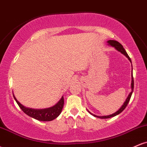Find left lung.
Instances as JSON below:
<instances>
[{
  "mask_svg": "<svg viewBox=\"0 0 147 147\" xmlns=\"http://www.w3.org/2000/svg\"><path fill=\"white\" fill-rule=\"evenodd\" d=\"M108 43V45H111L112 47H114L116 49V50H117V51L120 52L121 53L123 54V55H124V56L128 58V59H129L130 61V62L131 63V59H130V57H129V55H128V54L126 53V50H124V48H123V46L122 45L120 44V43H119V42L117 41H114V40H109V41H107ZM133 88H134V81H133V74H132V82H131V90H132V91H131V92L129 93V96H128V97L126 98L125 102L124 103V104L122 106V107L120 108V109H119L117 111H116L115 113L113 114L112 115H106V116H97V115H93L92 113H91L90 112H88L90 113L92 115L95 116V117H99V118H101V119H106V118H110V117H114V116L117 115L119 114L120 113H122L123 111L125 109V108L126 107V106H127L128 103L130 101V99H131V95H132V93H133Z\"/></svg>",
  "mask_w": 147,
  "mask_h": 147,
  "instance_id": "8db88e82",
  "label": "left lung"
}]
</instances>
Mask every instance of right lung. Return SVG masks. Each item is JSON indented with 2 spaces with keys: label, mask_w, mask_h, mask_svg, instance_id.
<instances>
[{
  "label": "right lung",
  "mask_w": 147,
  "mask_h": 147,
  "mask_svg": "<svg viewBox=\"0 0 147 147\" xmlns=\"http://www.w3.org/2000/svg\"><path fill=\"white\" fill-rule=\"evenodd\" d=\"M13 96H14V98L16 100L18 105L19 106L21 110L25 114L28 115L30 117L34 118V119H36L37 120L39 121H43V122L52 121L58 117L61 113L64 104V99L63 96L60 100L55 106H52V107L44 109H30V108L25 107L24 106L22 105L21 103L16 99L15 96L14 95H13Z\"/></svg>",
  "instance_id": "add662e5"
}]
</instances>
